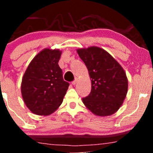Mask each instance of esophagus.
Wrapping results in <instances>:
<instances>
[{
	"mask_svg": "<svg viewBox=\"0 0 153 153\" xmlns=\"http://www.w3.org/2000/svg\"><path fill=\"white\" fill-rule=\"evenodd\" d=\"M78 80L76 78V79H75V80H74V81L72 82V84H73V85H76V84H77V82H78Z\"/></svg>",
	"mask_w": 153,
	"mask_h": 153,
	"instance_id": "34e87169",
	"label": "esophagus"
}]
</instances>
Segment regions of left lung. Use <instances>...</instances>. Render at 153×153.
Masks as SVG:
<instances>
[{
    "label": "left lung",
    "mask_w": 153,
    "mask_h": 153,
    "mask_svg": "<svg viewBox=\"0 0 153 153\" xmlns=\"http://www.w3.org/2000/svg\"><path fill=\"white\" fill-rule=\"evenodd\" d=\"M91 79V91L82 98L84 105L99 117L114 114L122 105L128 80L120 64L103 49L94 46L77 50Z\"/></svg>",
    "instance_id": "left-lung-1"
}]
</instances>
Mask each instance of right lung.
Here are the masks:
<instances>
[{
    "label": "right lung",
    "mask_w": 153,
    "mask_h": 153,
    "mask_svg": "<svg viewBox=\"0 0 153 153\" xmlns=\"http://www.w3.org/2000/svg\"><path fill=\"white\" fill-rule=\"evenodd\" d=\"M62 51L45 48L33 58L23 76L21 91L27 108L47 116L62 103L69 83L63 80L58 62Z\"/></svg>",
    "instance_id": "add662e5"
}]
</instances>
